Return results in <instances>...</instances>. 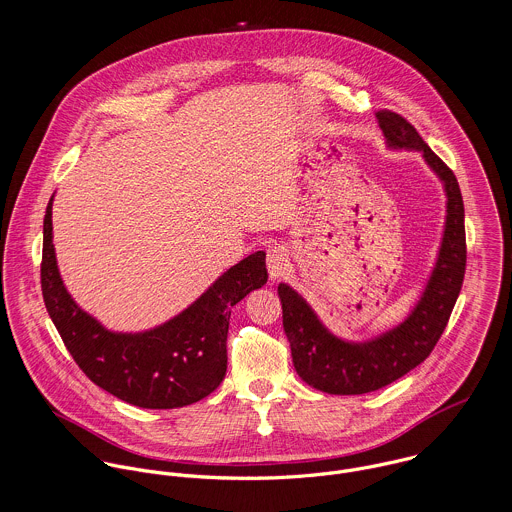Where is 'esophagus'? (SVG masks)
Listing matches in <instances>:
<instances>
[{
  "mask_svg": "<svg viewBox=\"0 0 512 512\" xmlns=\"http://www.w3.org/2000/svg\"><path fill=\"white\" fill-rule=\"evenodd\" d=\"M266 264H268V274H270L272 280L284 276L286 270H288V266H290V264H288V254H286V250L280 248V246L270 248L268 254H266Z\"/></svg>",
  "mask_w": 512,
  "mask_h": 512,
  "instance_id": "1",
  "label": "esophagus"
}]
</instances>
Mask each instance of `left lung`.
<instances>
[{"mask_svg":"<svg viewBox=\"0 0 512 512\" xmlns=\"http://www.w3.org/2000/svg\"><path fill=\"white\" fill-rule=\"evenodd\" d=\"M376 120L386 146L420 151L443 183L447 197L443 238L432 276L412 313L394 329L363 343L333 335L299 293L288 284L278 286L293 366L303 382L327 394H366L424 363L449 321L465 276V211L453 171L400 114L382 110L376 112Z\"/></svg>","mask_w":512,"mask_h":512,"instance_id":"left-lung-1","label":"left lung"}]
</instances>
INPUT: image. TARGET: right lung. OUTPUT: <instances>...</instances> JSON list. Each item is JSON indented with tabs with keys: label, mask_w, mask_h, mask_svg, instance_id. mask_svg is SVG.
<instances>
[{
	"label": "right lung",
	"mask_w": 512,
	"mask_h": 512,
	"mask_svg": "<svg viewBox=\"0 0 512 512\" xmlns=\"http://www.w3.org/2000/svg\"><path fill=\"white\" fill-rule=\"evenodd\" d=\"M53 197L43 220L41 290L76 365L112 396L149 410L189 406L217 390L226 374L230 309L268 282L266 252H254L167 323L116 333L82 311L67 292L53 246Z\"/></svg>",
	"instance_id": "add662e5"
}]
</instances>
